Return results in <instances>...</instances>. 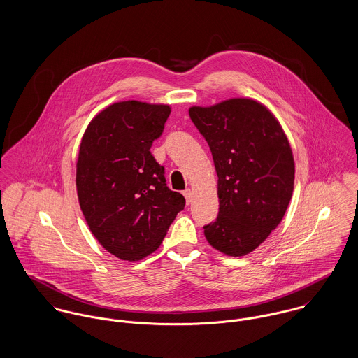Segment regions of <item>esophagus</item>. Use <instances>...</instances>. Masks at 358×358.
Masks as SVG:
<instances>
[{"label":"esophagus","instance_id":"34e87169","mask_svg":"<svg viewBox=\"0 0 358 358\" xmlns=\"http://www.w3.org/2000/svg\"><path fill=\"white\" fill-rule=\"evenodd\" d=\"M182 194H184V196H185L187 204H189V203L192 201V198H194V194H192V191L188 188V189H185Z\"/></svg>","mask_w":358,"mask_h":358}]
</instances>
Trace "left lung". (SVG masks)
Here are the masks:
<instances>
[{"instance_id": "8db88e82", "label": "left lung", "mask_w": 358, "mask_h": 358, "mask_svg": "<svg viewBox=\"0 0 358 358\" xmlns=\"http://www.w3.org/2000/svg\"><path fill=\"white\" fill-rule=\"evenodd\" d=\"M189 117L210 147L218 176L220 211L204 227V236L225 255H247L278 228L292 196L289 141L269 108L247 97L194 106Z\"/></svg>"}]
</instances>
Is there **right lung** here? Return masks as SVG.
Wrapping results in <instances>:
<instances>
[{
    "label": "right lung",
    "mask_w": 358,
    "mask_h": 358,
    "mask_svg": "<svg viewBox=\"0 0 358 358\" xmlns=\"http://www.w3.org/2000/svg\"><path fill=\"white\" fill-rule=\"evenodd\" d=\"M171 113L169 104L118 101L87 124L77 160V194L99 243L123 261L152 254L185 199L166 185L151 154Z\"/></svg>",
    "instance_id": "right-lung-1"
}]
</instances>
